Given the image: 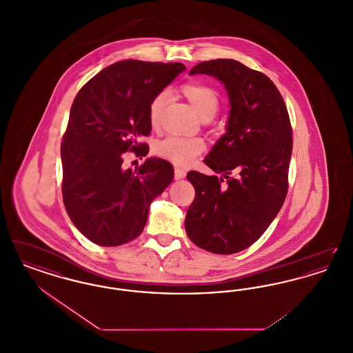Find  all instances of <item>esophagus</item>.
<instances>
[{"label":"esophagus","mask_w":353,"mask_h":353,"mask_svg":"<svg viewBox=\"0 0 353 353\" xmlns=\"http://www.w3.org/2000/svg\"><path fill=\"white\" fill-rule=\"evenodd\" d=\"M185 176H186V172H185L183 168H174V179L176 180H181V179H184Z\"/></svg>","instance_id":"34e87169"}]
</instances>
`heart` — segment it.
I'll return each mask as SVG.
<instances>
[{
	"mask_svg": "<svg viewBox=\"0 0 353 353\" xmlns=\"http://www.w3.org/2000/svg\"><path fill=\"white\" fill-rule=\"evenodd\" d=\"M180 92L184 95L197 114L202 119H210L219 110V98L217 91L209 84L190 81L180 87ZM165 103V95L157 94L148 105V121L152 128L160 127L161 111ZM205 148L203 141L199 137H176L169 136L157 143L154 147L156 153L169 163L186 167L189 165Z\"/></svg>",
	"mask_w": 353,
	"mask_h": 353,
	"instance_id": "obj_1",
	"label": "heart"
}]
</instances>
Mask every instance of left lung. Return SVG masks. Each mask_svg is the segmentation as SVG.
Returning a JSON list of instances; mask_svg holds the SVG:
<instances>
[{"label":"left lung","mask_w":353,"mask_h":353,"mask_svg":"<svg viewBox=\"0 0 353 353\" xmlns=\"http://www.w3.org/2000/svg\"><path fill=\"white\" fill-rule=\"evenodd\" d=\"M190 74L219 79L232 108L226 134L203 160L222 177L197 170L186 176L196 196L185 230L206 252L234 254L261 238L285 202L292 152L290 117L269 77L238 61H205Z\"/></svg>","instance_id":"obj_1"}]
</instances>
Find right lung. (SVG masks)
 Returning <instances> with one entry per match:
<instances>
[{"label": "right lung", "mask_w": 353, "mask_h": 353, "mask_svg": "<svg viewBox=\"0 0 353 353\" xmlns=\"http://www.w3.org/2000/svg\"><path fill=\"white\" fill-rule=\"evenodd\" d=\"M185 66L136 59L103 68L77 94L61 144L62 196L77 229L99 246H120L143 232L151 202L173 180L167 160L147 157L123 169V153L145 157L150 101ZM140 157V159H141Z\"/></svg>", "instance_id": "1"}]
</instances>
